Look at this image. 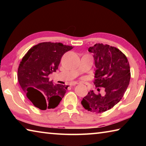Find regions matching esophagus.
Wrapping results in <instances>:
<instances>
[{
  "instance_id": "34e87169",
  "label": "esophagus",
  "mask_w": 146,
  "mask_h": 146,
  "mask_svg": "<svg viewBox=\"0 0 146 146\" xmlns=\"http://www.w3.org/2000/svg\"><path fill=\"white\" fill-rule=\"evenodd\" d=\"M76 84H78V82H73V83L71 84L70 86H75Z\"/></svg>"
}]
</instances>
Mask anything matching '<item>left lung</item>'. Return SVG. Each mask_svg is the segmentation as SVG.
<instances>
[{
	"mask_svg": "<svg viewBox=\"0 0 146 146\" xmlns=\"http://www.w3.org/2000/svg\"><path fill=\"white\" fill-rule=\"evenodd\" d=\"M88 51L93 53L96 66L94 84L104 88L105 95L90 91L81 102L89 111L101 113L117 104L122 99L129 84L131 73L129 62L118 48L108 44H96Z\"/></svg>",
	"mask_w": 146,
	"mask_h": 146,
	"instance_id": "8db88e82",
	"label": "left lung"
}]
</instances>
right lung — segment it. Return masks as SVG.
Wrapping results in <instances>:
<instances>
[{"label": "right lung", "mask_w": 146, "mask_h": 146, "mask_svg": "<svg viewBox=\"0 0 146 146\" xmlns=\"http://www.w3.org/2000/svg\"><path fill=\"white\" fill-rule=\"evenodd\" d=\"M73 46L60 42H41L23 56L18 68V80L26 97L41 110L55 108L68 86L53 84L48 76L58 70L62 56Z\"/></svg>", "instance_id": "add662e5"}]
</instances>
